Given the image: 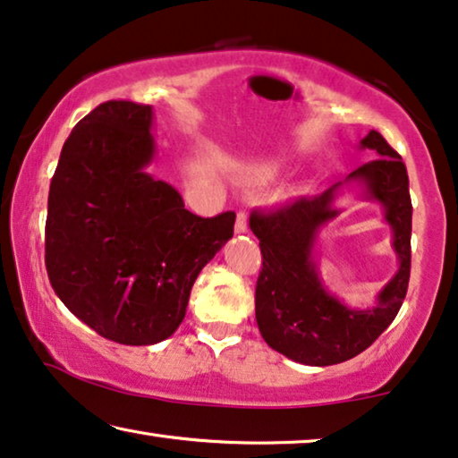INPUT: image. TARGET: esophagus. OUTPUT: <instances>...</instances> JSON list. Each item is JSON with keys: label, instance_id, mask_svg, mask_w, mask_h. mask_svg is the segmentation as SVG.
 Here are the masks:
<instances>
[{"label": "esophagus", "instance_id": "esophagus-1", "mask_svg": "<svg viewBox=\"0 0 458 458\" xmlns=\"http://www.w3.org/2000/svg\"><path fill=\"white\" fill-rule=\"evenodd\" d=\"M235 233H237V235H243V233H248V216H245V213H237V221H235Z\"/></svg>", "mask_w": 458, "mask_h": 458}]
</instances>
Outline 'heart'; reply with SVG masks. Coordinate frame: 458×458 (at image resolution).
Here are the masks:
<instances>
[{"label": "heart", "mask_w": 458, "mask_h": 458, "mask_svg": "<svg viewBox=\"0 0 458 458\" xmlns=\"http://www.w3.org/2000/svg\"><path fill=\"white\" fill-rule=\"evenodd\" d=\"M243 175L250 177L254 182H270L278 175V165L270 161H258L250 163L243 167Z\"/></svg>", "instance_id": "b5f03b06"}]
</instances>
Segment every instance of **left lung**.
Returning a JSON list of instances; mask_svg holds the SVG:
<instances>
[{"instance_id": "left-lung-1", "label": "left lung", "mask_w": 458, "mask_h": 458, "mask_svg": "<svg viewBox=\"0 0 458 458\" xmlns=\"http://www.w3.org/2000/svg\"><path fill=\"white\" fill-rule=\"evenodd\" d=\"M374 161L320 196L300 198L268 213H251L250 227L260 240L262 270L256 283V322L262 339L278 353L306 366H335L366 351L399 314L411 273L409 177L399 152L369 130L360 142ZM344 182H360L362 195L385 208L400 258L395 276L372 309L355 310L323 287L315 262L321 229L340 214L334 207Z\"/></svg>"}]
</instances>
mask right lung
<instances>
[{
    "instance_id": "1",
    "label": "right lung",
    "mask_w": 458,
    "mask_h": 458,
    "mask_svg": "<svg viewBox=\"0 0 458 458\" xmlns=\"http://www.w3.org/2000/svg\"><path fill=\"white\" fill-rule=\"evenodd\" d=\"M152 107L107 101L76 123L49 188L45 267L64 306L105 339L155 344L180 327L235 213L202 218L155 180Z\"/></svg>"
}]
</instances>
